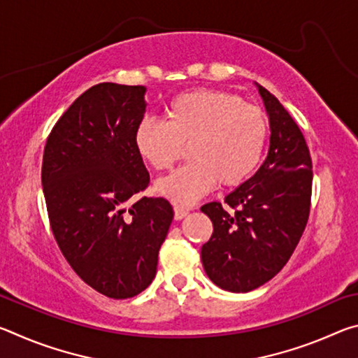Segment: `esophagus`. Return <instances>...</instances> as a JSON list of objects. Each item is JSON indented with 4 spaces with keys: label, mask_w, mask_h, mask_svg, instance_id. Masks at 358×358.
<instances>
[{
    "label": "esophagus",
    "mask_w": 358,
    "mask_h": 358,
    "mask_svg": "<svg viewBox=\"0 0 358 358\" xmlns=\"http://www.w3.org/2000/svg\"><path fill=\"white\" fill-rule=\"evenodd\" d=\"M186 216H187V211H186V210L175 207V210H173V217H175V221H181V220H183V217H186Z\"/></svg>",
    "instance_id": "esophagus-1"
}]
</instances>
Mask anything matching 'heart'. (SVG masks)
Masks as SVG:
<instances>
[{"label": "heart", "mask_w": 358, "mask_h": 358, "mask_svg": "<svg viewBox=\"0 0 358 358\" xmlns=\"http://www.w3.org/2000/svg\"><path fill=\"white\" fill-rule=\"evenodd\" d=\"M268 136L265 115L237 96L192 90L167 107V123L147 118L136 147L156 171L171 169L189 145L191 162L156 181L155 191L178 207H191L213 189L243 183L256 171Z\"/></svg>", "instance_id": "1"}]
</instances>
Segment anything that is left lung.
Segmentation results:
<instances>
[{"mask_svg": "<svg viewBox=\"0 0 358 358\" xmlns=\"http://www.w3.org/2000/svg\"><path fill=\"white\" fill-rule=\"evenodd\" d=\"M270 124L264 164L224 202L201 208L213 222L202 246L205 273L229 292H250L270 281L287 264L305 230L311 202V156L305 137L273 94L254 83Z\"/></svg>", "mask_w": 358, "mask_h": 358, "instance_id": "1", "label": "left lung"}]
</instances>
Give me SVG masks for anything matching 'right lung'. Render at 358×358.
Masks as SVG:
<instances>
[{"label":"right lung","instance_id":"1","mask_svg":"<svg viewBox=\"0 0 358 358\" xmlns=\"http://www.w3.org/2000/svg\"><path fill=\"white\" fill-rule=\"evenodd\" d=\"M145 93V87L108 82L87 90L53 126L42 159L59 250L88 286L117 300L155 280L173 220L166 199H137L150 181L136 147Z\"/></svg>","mask_w":358,"mask_h":358}]
</instances>
